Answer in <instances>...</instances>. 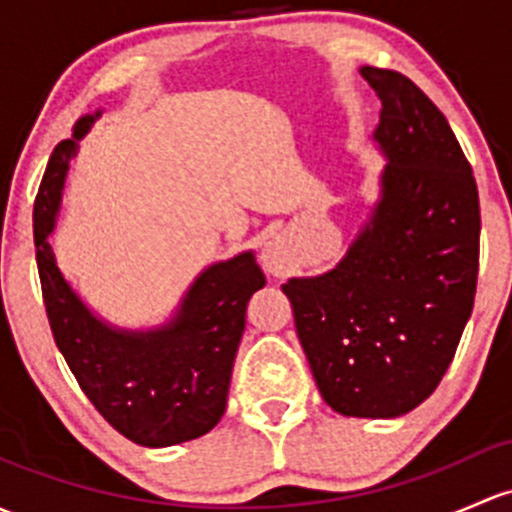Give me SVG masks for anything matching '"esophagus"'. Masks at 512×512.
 I'll return each instance as SVG.
<instances>
[{
    "label": "esophagus",
    "mask_w": 512,
    "mask_h": 512,
    "mask_svg": "<svg viewBox=\"0 0 512 512\" xmlns=\"http://www.w3.org/2000/svg\"><path fill=\"white\" fill-rule=\"evenodd\" d=\"M260 262H262V270L274 274V277H282L284 272L289 270L292 265V250H289L287 240L282 235H274L262 245L260 252Z\"/></svg>",
    "instance_id": "34e87169"
}]
</instances>
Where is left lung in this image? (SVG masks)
Listing matches in <instances>:
<instances>
[{
    "mask_svg": "<svg viewBox=\"0 0 512 512\" xmlns=\"http://www.w3.org/2000/svg\"><path fill=\"white\" fill-rule=\"evenodd\" d=\"M360 75L383 102L378 196L341 260L282 292L326 405L392 419L422 405L454 358L476 297L481 211L437 105L397 71Z\"/></svg>",
    "mask_w": 512,
    "mask_h": 512,
    "instance_id": "obj_1",
    "label": "left lung"
}]
</instances>
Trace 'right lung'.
I'll return each instance as SVG.
<instances>
[{"label": "right lung", "instance_id": "right-lung-1", "mask_svg": "<svg viewBox=\"0 0 512 512\" xmlns=\"http://www.w3.org/2000/svg\"><path fill=\"white\" fill-rule=\"evenodd\" d=\"M102 110L75 122L53 149L34 203V245L43 304L58 351L112 427L149 449L208 434L228 402L247 301L265 287L255 252L242 250L196 274L161 324L129 328L100 316L61 272L48 238L63 203L68 166Z\"/></svg>", "mask_w": 512, "mask_h": 512}]
</instances>
